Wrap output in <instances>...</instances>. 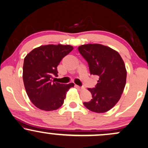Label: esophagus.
Returning a JSON list of instances; mask_svg holds the SVG:
<instances>
[{
	"mask_svg": "<svg viewBox=\"0 0 148 148\" xmlns=\"http://www.w3.org/2000/svg\"><path fill=\"white\" fill-rule=\"evenodd\" d=\"M75 87L77 88V89H78V90H83L84 89V87H80V86H78V85H75Z\"/></svg>",
	"mask_w": 148,
	"mask_h": 148,
	"instance_id": "esophagus-1",
	"label": "esophagus"
}]
</instances>
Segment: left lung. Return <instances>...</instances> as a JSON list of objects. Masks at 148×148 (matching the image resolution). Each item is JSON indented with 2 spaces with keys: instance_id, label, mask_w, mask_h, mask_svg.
Listing matches in <instances>:
<instances>
[{
  "instance_id": "obj_1",
  "label": "left lung",
  "mask_w": 148,
  "mask_h": 148,
  "mask_svg": "<svg viewBox=\"0 0 148 148\" xmlns=\"http://www.w3.org/2000/svg\"><path fill=\"white\" fill-rule=\"evenodd\" d=\"M78 50L88 62L90 74L99 77L96 88L87 89L92 99L84 105L95 113L107 112L118 102L126 85L124 61L116 50L102 44L81 45Z\"/></svg>"
}]
</instances>
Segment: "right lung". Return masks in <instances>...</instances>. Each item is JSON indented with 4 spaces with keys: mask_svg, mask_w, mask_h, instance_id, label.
<instances>
[{
    "mask_svg": "<svg viewBox=\"0 0 148 148\" xmlns=\"http://www.w3.org/2000/svg\"><path fill=\"white\" fill-rule=\"evenodd\" d=\"M70 45L48 44L35 48L24 60L22 77L26 91L34 105L49 111L62 106L67 92L74 86L52 81L57 76V65L73 50Z\"/></svg>",
    "mask_w": 148,
    "mask_h": 148,
    "instance_id": "obj_1",
    "label": "right lung"
}]
</instances>
